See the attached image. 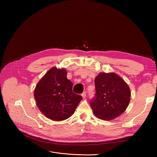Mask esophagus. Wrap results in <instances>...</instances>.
<instances>
[{"mask_svg": "<svg viewBox=\"0 0 157 157\" xmlns=\"http://www.w3.org/2000/svg\"><path fill=\"white\" fill-rule=\"evenodd\" d=\"M86 92H84L82 94V97L83 98H86Z\"/></svg>", "mask_w": 157, "mask_h": 157, "instance_id": "1", "label": "esophagus"}]
</instances>
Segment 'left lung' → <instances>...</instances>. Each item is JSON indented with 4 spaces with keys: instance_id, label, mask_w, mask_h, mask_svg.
I'll return each mask as SVG.
<instances>
[{
    "instance_id": "8db88e82",
    "label": "left lung",
    "mask_w": 157,
    "mask_h": 157,
    "mask_svg": "<svg viewBox=\"0 0 157 157\" xmlns=\"http://www.w3.org/2000/svg\"><path fill=\"white\" fill-rule=\"evenodd\" d=\"M96 94L90 101L93 113L103 120H112L124 113L130 101L128 85L114 73H100L94 80Z\"/></svg>"
}]
</instances>
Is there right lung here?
I'll return each instance as SVG.
<instances>
[{
    "instance_id": "obj_1",
    "label": "right lung",
    "mask_w": 157,
    "mask_h": 157,
    "mask_svg": "<svg viewBox=\"0 0 157 157\" xmlns=\"http://www.w3.org/2000/svg\"><path fill=\"white\" fill-rule=\"evenodd\" d=\"M73 85L65 69H50L37 83L34 91L41 113L54 121L69 118L82 98L73 92Z\"/></svg>"
}]
</instances>
